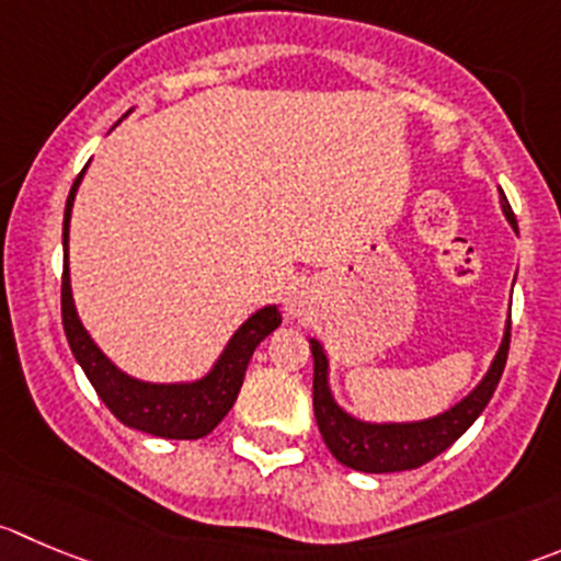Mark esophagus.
<instances>
[{
	"label": "esophagus",
	"instance_id": "esophagus-1",
	"mask_svg": "<svg viewBox=\"0 0 561 561\" xmlns=\"http://www.w3.org/2000/svg\"><path fill=\"white\" fill-rule=\"evenodd\" d=\"M311 306H313V291L308 284L295 286V289L289 291V297H286V313H289L291 319H306L308 313H311Z\"/></svg>",
	"mask_w": 561,
	"mask_h": 561
}]
</instances>
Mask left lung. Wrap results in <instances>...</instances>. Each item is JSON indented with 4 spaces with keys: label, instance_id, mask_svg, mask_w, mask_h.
I'll use <instances>...</instances> for the list:
<instances>
[{
    "label": "left lung",
    "instance_id": "1",
    "mask_svg": "<svg viewBox=\"0 0 561 561\" xmlns=\"http://www.w3.org/2000/svg\"><path fill=\"white\" fill-rule=\"evenodd\" d=\"M504 215L510 226L517 231L515 211L504 197ZM313 352V415H317L319 432L330 455L346 468L364 473H393L421 468L449 449L457 437L479 419L504 375L506 355H510V324H506L504 341L495 355L493 366L484 375V380L446 413L435 419L419 421V424H364V421L346 415L339 404L333 402L328 388V357H324L319 341H311Z\"/></svg>",
    "mask_w": 561,
    "mask_h": 561
}]
</instances>
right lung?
<instances>
[{
    "mask_svg": "<svg viewBox=\"0 0 561 561\" xmlns=\"http://www.w3.org/2000/svg\"><path fill=\"white\" fill-rule=\"evenodd\" d=\"M82 173L77 175L71 192H68L66 220H62L66 266H62L60 302L62 328H66V339L71 344L73 357H77L79 366L84 369L88 380L93 382L101 402L110 408V413L121 424L148 432V435L170 437V440H197V437L209 435L226 419L233 402H237V393L242 388L250 357H253L255 346L280 324V313H277L275 306H266L259 313H253L233 333V339L228 341L226 352H222L215 369H211V375L204 377V380L190 382V386H153V382H140L135 377L124 375L121 369H115L104 357V352L93 344L88 330L82 328L71 297V277H68V222H71L73 195H77Z\"/></svg>",
    "mask_w": 561,
    "mask_h": 561,
    "instance_id": "add662e5",
    "label": "right lung"
}]
</instances>
